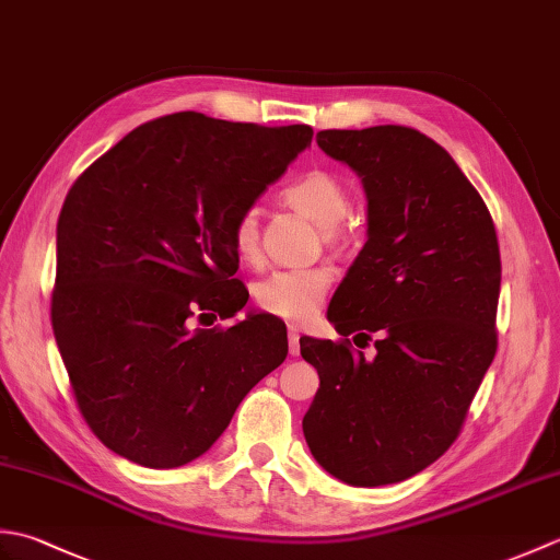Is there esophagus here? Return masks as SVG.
Returning <instances> with one entry per match:
<instances>
[{"label": "esophagus", "mask_w": 560, "mask_h": 560, "mask_svg": "<svg viewBox=\"0 0 560 560\" xmlns=\"http://www.w3.org/2000/svg\"><path fill=\"white\" fill-rule=\"evenodd\" d=\"M289 351L291 355H299L301 353V335H299V327H289Z\"/></svg>", "instance_id": "esophagus-1"}]
</instances>
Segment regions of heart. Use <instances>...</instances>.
<instances>
[{
  "mask_svg": "<svg viewBox=\"0 0 560 560\" xmlns=\"http://www.w3.org/2000/svg\"><path fill=\"white\" fill-rule=\"evenodd\" d=\"M283 199L293 209L303 211L317 225H323L325 241L331 245H347L351 241L349 225L341 219L351 209V192L337 175L327 171H307L283 187ZM231 245L235 257L245 265L259 261V213L255 207L243 209L231 225ZM331 287V271L327 267L279 269L259 279L253 289V299L259 311L289 323L311 319Z\"/></svg>",
  "mask_w": 560,
  "mask_h": 560,
  "instance_id": "1",
  "label": "heart"
}]
</instances>
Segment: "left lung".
<instances>
[{
    "label": "left lung",
    "instance_id": "1",
    "mask_svg": "<svg viewBox=\"0 0 560 560\" xmlns=\"http://www.w3.org/2000/svg\"><path fill=\"white\" fill-rule=\"evenodd\" d=\"M317 147L361 175L368 241L327 311L341 339H301L319 375L303 433L331 477L397 483L455 443L495 355V225L419 129H325ZM373 338V357L352 349Z\"/></svg>",
    "mask_w": 560,
    "mask_h": 560
}]
</instances>
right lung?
Masks as SVG:
<instances>
[{
    "label": "right lung",
    "instance_id": "obj_1",
    "mask_svg": "<svg viewBox=\"0 0 560 560\" xmlns=\"http://www.w3.org/2000/svg\"><path fill=\"white\" fill-rule=\"evenodd\" d=\"M313 127L175 113L132 129L71 185L50 303L77 407L101 443L173 469L217 443L237 404L289 353L249 315L233 219L311 147Z\"/></svg>",
    "mask_w": 560,
    "mask_h": 560
}]
</instances>
